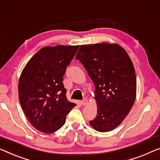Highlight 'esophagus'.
Masks as SVG:
<instances>
[{"mask_svg": "<svg viewBox=\"0 0 160 160\" xmlns=\"http://www.w3.org/2000/svg\"><path fill=\"white\" fill-rule=\"evenodd\" d=\"M81 104L82 105V106H86L88 104V100L87 99H83L82 101H81Z\"/></svg>", "mask_w": 160, "mask_h": 160, "instance_id": "1", "label": "esophagus"}]
</instances>
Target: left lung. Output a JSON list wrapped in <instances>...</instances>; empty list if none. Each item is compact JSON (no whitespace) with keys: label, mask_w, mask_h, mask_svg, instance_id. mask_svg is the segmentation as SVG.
I'll return each instance as SVG.
<instances>
[{"label":"left lung","mask_w":160,"mask_h":160,"mask_svg":"<svg viewBox=\"0 0 160 160\" xmlns=\"http://www.w3.org/2000/svg\"><path fill=\"white\" fill-rule=\"evenodd\" d=\"M76 59L93 82L98 113L89 123L101 132L111 131L122 122L134 103L137 80L128 54L117 44L81 45Z\"/></svg>","instance_id":"8db88e82"}]
</instances>
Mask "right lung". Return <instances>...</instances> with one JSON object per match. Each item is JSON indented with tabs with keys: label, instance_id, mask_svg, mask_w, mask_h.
Returning <instances> with one entry per match:
<instances>
[{
	"label": "right lung",
	"instance_id": "1",
	"mask_svg": "<svg viewBox=\"0 0 160 160\" xmlns=\"http://www.w3.org/2000/svg\"><path fill=\"white\" fill-rule=\"evenodd\" d=\"M79 46L43 47L21 73L18 98L25 115L34 128L51 133L65 124L66 116L76 104L66 98L63 76Z\"/></svg>",
	"mask_w": 160,
	"mask_h": 160
}]
</instances>
